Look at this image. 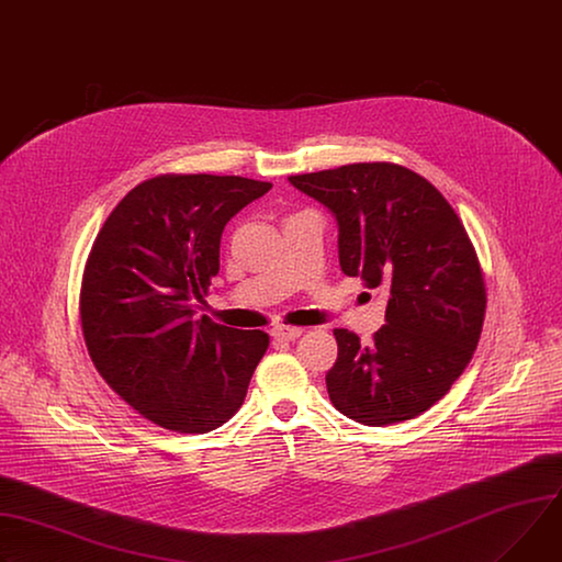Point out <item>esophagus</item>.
Instances as JSON below:
<instances>
[{
    "label": "esophagus",
    "instance_id": "esophagus-1",
    "mask_svg": "<svg viewBox=\"0 0 562 562\" xmlns=\"http://www.w3.org/2000/svg\"><path fill=\"white\" fill-rule=\"evenodd\" d=\"M300 334H302L300 327H286V325H278V327L271 329V336H273L276 340H282V342L295 340Z\"/></svg>",
    "mask_w": 562,
    "mask_h": 562
}]
</instances>
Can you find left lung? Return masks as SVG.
<instances>
[{"mask_svg":"<svg viewBox=\"0 0 562 562\" xmlns=\"http://www.w3.org/2000/svg\"><path fill=\"white\" fill-rule=\"evenodd\" d=\"M289 181L336 215L342 273L390 291L370 342L334 329V407L366 426L419 417L462 376L484 325V276L462 220L428 179L387 161Z\"/></svg>","mask_w":562,"mask_h":562,"instance_id":"8db88e82","label":"left lung"}]
</instances>
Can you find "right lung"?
<instances>
[{"instance_id":"add662e5","label":"right lung","mask_w":562,"mask_h":562,"mask_svg":"<svg viewBox=\"0 0 562 562\" xmlns=\"http://www.w3.org/2000/svg\"><path fill=\"white\" fill-rule=\"evenodd\" d=\"M269 181L159 175L132 188L98 231L80 325L105 383L147 422L201 435L244 403L269 334L192 321L220 271L224 226Z\"/></svg>"}]
</instances>
